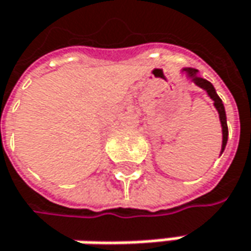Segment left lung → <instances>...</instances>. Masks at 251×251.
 Masks as SVG:
<instances>
[{"label":"left lung","instance_id":"8db88e82","mask_svg":"<svg viewBox=\"0 0 251 251\" xmlns=\"http://www.w3.org/2000/svg\"><path fill=\"white\" fill-rule=\"evenodd\" d=\"M183 72H186L188 76L192 79L200 88L205 89V91L208 92V95L211 97V100L214 101V105H215V108H217L218 114H220V121H221V127H223V147H221V151H224L226 144H227V139H228V127H227V117H226V110H224V104H223L221 98L217 95L215 88L212 86L211 82H208V80L204 78H200V76L197 75V74H198L197 69L186 68V69H183Z\"/></svg>","mask_w":251,"mask_h":251}]
</instances>
